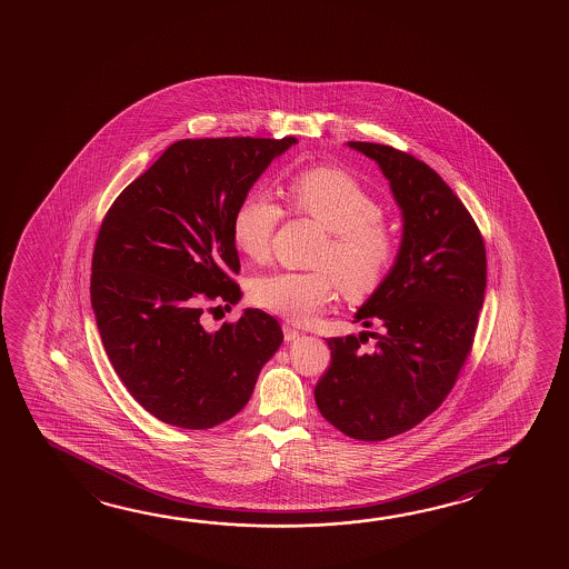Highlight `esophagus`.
<instances>
[{
  "label": "esophagus",
  "instance_id": "1",
  "mask_svg": "<svg viewBox=\"0 0 569 569\" xmlns=\"http://www.w3.org/2000/svg\"><path fill=\"white\" fill-rule=\"evenodd\" d=\"M281 329H283V339H286V341H296V339H298L299 337V331L298 329H296V327L293 326H289V323H283V326H281Z\"/></svg>",
  "mask_w": 569,
  "mask_h": 569
}]
</instances>
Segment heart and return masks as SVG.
<instances>
[{"mask_svg":"<svg viewBox=\"0 0 569 569\" xmlns=\"http://www.w3.org/2000/svg\"><path fill=\"white\" fill-rule=\"evenodd\" d=\"M289 212L327 230L317 270L271 271L250 286L253 306L303 323L336 298L363 299L381 288L399 256V233L382 218V206L347 170L311 167L286 182ZM283 210L260 190L243 196L232 216V238L250 260L270 256Z\"/></svg>","mask_w":569,"mask_h":569,"instance_id":"heart-1","label":"heart"}]
</instances>
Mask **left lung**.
<instances>
[{
	"instance_id": "left-lung-1",
	"label": "left lung",
	"mask_w": 569,
	"mask_h": 569,
	"mask_svg": "<svg viewBox=\"0 0 569 569\" xmlns=\"http://www.w3.org/2000/svg\"><path fill=\"white\" fill-rule=\"evenodd\" d=\"M377 160L402 210L391 273L357 311L369 337H331L316 385L319 412L347 437L377 442L415 429L447 399L475 343L485 303V238L437 172L409 152L349 142Z\"/></svg>"
}]
</instances>
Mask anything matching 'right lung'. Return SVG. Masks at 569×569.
Listing matches in <instances>:
<instances>
[{
	"mask_svg": "<svg viewBox=\"0 0 569 569\" xmlns=\"http://www.w3.org/2000/svg\"><path fill=\"white\" fill-rule=\"evenodd\" d=\"M293 142L178 140L104 214L91 263L97 327L134 401L167 425L204 430L232 419L283 341L261 309L218 331L202 316L242 298L233 210Z\"/></svg>",
	"mask_w": 569,
	"mask_h": 569,
	"instance_id": "1",
	"label": "right lung"
}]
</instances>
